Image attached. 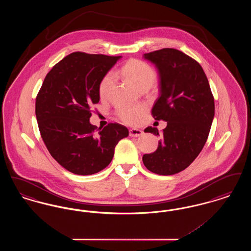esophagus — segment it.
<instances>
[{"label":"esophagus","instance_id":"obj_1","mask_svg":"<svg viewBox=\"0 0 251 251\" xmlns=\"http://www.w3.org/2000/svg\"><path fill=\"white\" fill-rule=\"evenodd\" d=\"M142 133H143V131L139 130V129H131L129 131V134L131 137H138V136L142 135Z\"/></svg>","mask_w":251,"mask_h":251}]
</instances>
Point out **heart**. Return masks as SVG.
I'll return each mask as SVG.
<instances>
[{
  "label": "heart",
  "instance_id": "b5f03b06",
  "mask_svg": "<svg viewBox=\"0 0 251 251\" xmlns=\"http://www.w3.org/2000/svg\"><path fill=\"white\" fill-rule=\"evenodd\" d=\"M125 78L138 89L151 87L156 80V72L146 62L138 59L128 61L121 69ZM116 83V75L108 72L101 79L99 85V93L101 98L109 95ZM146 112L144 105L120 106L118 109V116L120 120L128 124H137Z\"/></svg>",
  "mask_w": 251,
  "mask_h": 251
}]
</instances>
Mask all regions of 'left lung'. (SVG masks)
I'll use <instances>...</instances> for the list:
<instances>
[{"instance_id": "obj_1", "label": "left lung", "mask_w": 251, "mask_h": 251, "mask_svg": "<svg viewBox=\"0 0 251 251\" xmlns=\"http://www.w3.org/2000/svg\"><path fill=\"white\" fill-rule=\"evenodd\" d=\"M160 76V96L151 110L156 120L167 121L154 152L143 163L159 175H173L191 165L207 141L215 117V100L201 66L175 49L143 54ZM145 132L160 135L156 128Z\"/></svg>"}]
</instances>
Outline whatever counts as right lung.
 Instances as JSON below:
<instances>
[{"instance_id":"obj_1","label":"right lung","mask_w":251,"mask_h":251,"mask_svg":"<svg viewBox=\"0 0 251 251\" xmlns=\"http://www.w3.org/2000/svg\"><path fill=\"white\" fill-rule=\"evenodd\" d=\"M121 56L72 52L46 75L36 100L41 137L50 155L77 175H92L107 167L128 129L110 123L96 132L90 108L99 102V85Z\"/></svg>"}]
</instances>
